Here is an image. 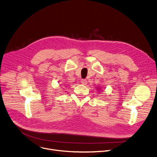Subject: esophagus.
<instances>
[{
	"instance_id": "34e87169",
	"label": "esophagus",
	"mask_w": 157,
	"mask_h": 157,
	"mask_svg": "<svg viewBox=\"0 0 157 157\" xmlns=\"http://www.w3.org/2000/svg\"><path fill=\"white\" fill-rule=\"evenodd\" d=\"M81 83H82V84H83V85H86L87 83V81L86 79H82L81 80Z\"/></svg>"
}]
</instances>
